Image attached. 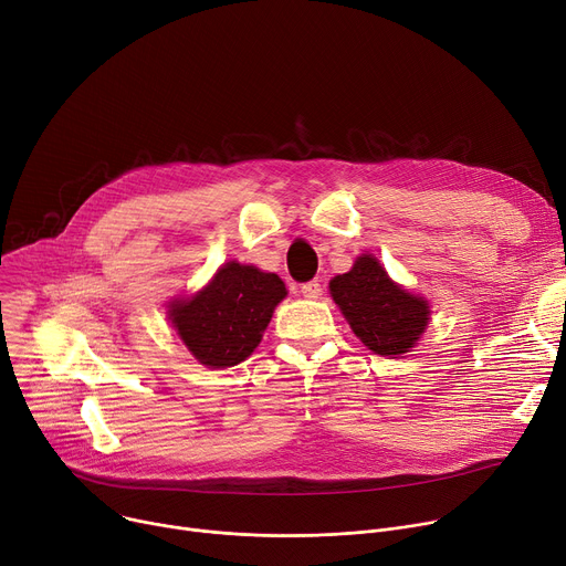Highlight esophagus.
<instances>
[{
    "instance_id": "34e87169",
    "label": "esophagus",
    "mask_w": 566,
    "mask_h": 566,
    "mask_svg": "<svg viewBox=\"0 0 566 566\" xmlns=\"http://www.w3.org/2000/svg\"><path fill=\"white\" fill-rule=\"evenodd\" d=\"M300 291H302V295H304V297H318V295L323 293V289H321V282H318V280L304 282V284L300 286Z\"/></svg>"
}]
</instances>
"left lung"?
Returning <instances> with one entry per match:
<instances>
[{
  "instance_id": "8db88e82",
  "label": "left lung",
  "mask_w": 566,
  "mask_h": 566,
  "mask_svg": "<svg viewBox=\"0 0 566 566\" xmlns=\"http://www.w3.org/2000/svg\"><path fill=\"white\" fill-rule=\"evenodd\" d=\"M329 291L354 334L381 356L408 352L429 323L427 300L395 284L373 254L358 256L349 273L329 282Z\"/></svg>"
}]
</instances>
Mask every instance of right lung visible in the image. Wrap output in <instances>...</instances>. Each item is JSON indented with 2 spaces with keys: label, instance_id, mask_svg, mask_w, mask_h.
<instances>
[{
  "label": "right lung",
  "instance_id": "1",
  "mask_svg": "<svg viewBox=\"0 0 566 566\" xmlns=\"http://www.w3.org/2000/svg\"><path fill=\"white\" fill-rule=\"evenodd\" d=\"M286 295L275 273L228 262L187 302H174L169 318L200 364L230 368L250 356Z\"/></svg>",
  "mask_w": 566,
  "mask_h": 566
}]
</instances>
